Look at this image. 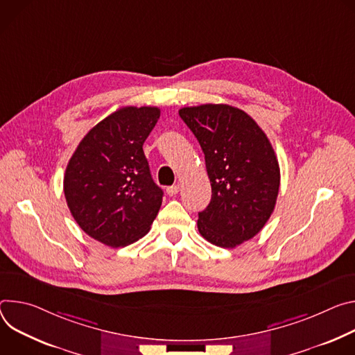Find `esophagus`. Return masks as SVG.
I'll return each mask as SVG.
<instances>
[{"mask_svg":"<svg viewBox=\"0 0 355 355\" xmlns=\"http://www.w3.org/2000/svg\"><path fill=\"white\" fill-rule=\"evenodd\" d=\"M179 190H180V186H179V184H173V186L166 187V193H168L169 196H175V194H178V193H179Z\"/></svg>","mask_w":355,"mask_h":355,"instance_id":"obj_1","label":"esophagus"}]
</instances>
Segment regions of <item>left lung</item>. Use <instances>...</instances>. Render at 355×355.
Wrapping results in <instances>:
<instances>
[{"label": "left lung", "instance_id": "1", "mask_svg": "<svg viewBox=\"0 0 355 355\" xmlns=\"http://www.w3.org/2000/svg\"><path fill=\"white\" fill-rule=\"evenodd\" d=\"M179 115L203 149L211 183L199 232L223 248L251 240L269 220L281 183L268 137L245 111L228 104L184 107Z\"/></svg>", "mask_w": 355, "mask_h": 355}]
</instances>
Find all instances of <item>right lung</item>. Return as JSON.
I'll use <instances>...</instances> for the list:
<instances>
[{
  "mask_svg": "<svg viewBox=\"0 0 355 355\" xmlns=\"http://www.w3.org/2000/svg\"><path fill=\"white\" fill-rule=\"evenodd\" d=\"M161 115L157 107H123L94 125L67 164L69 210L92 239L125 247L149 231L162 205L142 145Z\"/></svg>",
  "mask_w": 355,
  "mask_h": 355,
  "instance_id": "right-lung-1",
  "label": "right lung"
}]
</instances>
